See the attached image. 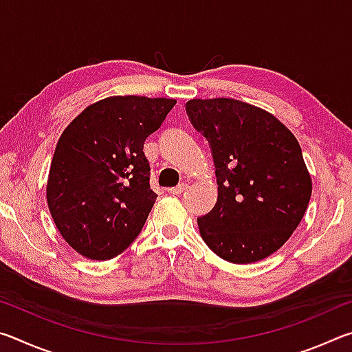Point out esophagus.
Masks as SVG:
<instances>
[{"instance_id": "1", "label": "esophagus", "mask_w": 352, "mask_h": 352, "mask_svg": "<svg viewBox=\"0 0 352 352\" xmlns=\"http://www.w3.org/2000/svg\"><path fill=\"white\" fill-rule=\"evenodd\" d=\"M186 189H188V184H186V183H180V184H178V186H175V188H169L168 192L172 194V195H180V194H183Z\"/></svg>"}]
</instances>
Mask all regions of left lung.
I'll use <instances>...</instances> for the list:
<instances>
[{
  "label": "left lung",
  "instance_id": "8db88e82",
  "mask_svg": "<svg viewBox=\"0 0 352 352\" xmlns=\"http://www.w3.org/2000/svg\"><path fill=\"white\" fill-rule=\"evenodd\" d=\"M190 124L210 142L217 201L197 219L219 258L250 264L287 242L312 194L301 147L272 113L228 98L190 99Z\"/></svg>",
  "mask_w": 352,
  "mask_h": 352
}]
</instances>
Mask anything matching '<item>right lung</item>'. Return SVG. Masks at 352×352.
<instances>
[{
	"instance_id": "add662e5",
	"label": "right lung",
	"mask_w": 352,
	"mask_h": 352,
	"mask_svg": "<svg viewBox=\"0 0 352 352\" xmlns=\"http://www.w3.org/2000/svg\"><path fill=\"white\" fill-rule=\"evenodd\" d=\"M175 99L111 96L87 107L63 130L46 200L69 247L93 261L121 254L141 233L157 199L144 141Z\"/></svg>"
}]
</instances>
